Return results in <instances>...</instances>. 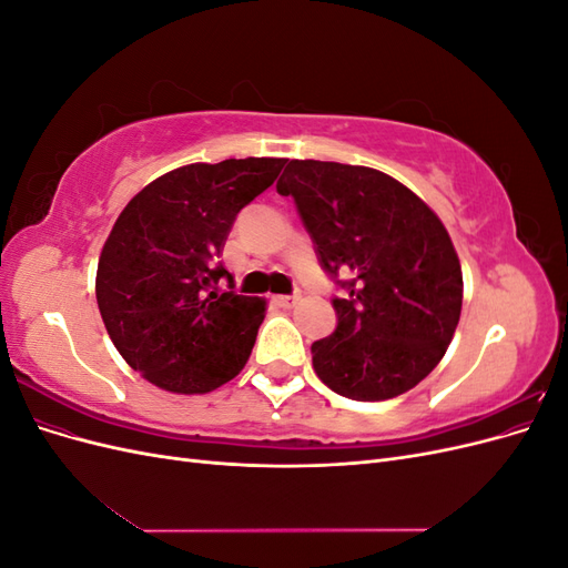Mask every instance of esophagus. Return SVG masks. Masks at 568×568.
<instances>
[{"instance_id":"esophagus-1","label":"esophagus","mask_w":568,"mask_h":568,"mask_svg":"<svg viewBox=\"0 0 568 568\" xmlns=\"http://www.w3.org/2000/svg\"><path fill=\"white\" fill-rule=\"evenodd\" d=\"M272 301H274V305H280V307H294L298 303V296H274Z\"/></svg>"}]
</instances>
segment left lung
I'll return each instance as SVG.
<instances>
[{"label":"left lung","mask_w":568,"mask_h":568,"mask_svg":"<svg viewBox=\"0 0 568 568\" xmlns=\"http://www.w3.org/2000/svg\"><path fill=\"white\" fill-rule=\"evenodd\" d=\"M317 261L346 294L313 367L343 398L374 403L415 388L448 351L462 313V267L438 215L379 170L291 161L277 182Z\"/></svg>","instance_id":"1"}]
</instances>
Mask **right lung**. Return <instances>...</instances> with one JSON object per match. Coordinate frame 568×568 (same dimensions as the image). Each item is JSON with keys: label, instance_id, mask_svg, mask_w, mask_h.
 <instances>
[{"label": "right lung", "instance_id": "add662e5", "mask_svg": "<svg viewBox=\"0 0 568 568\" xmlns=\"http://www.w3.org/2000/svg\"><path fill=\"white\" fill-rule=\"evenodd\" d=\"M286 159L194 163L146 184L118 215L97 267V303L118 353L146 382L209 393L244 369L265 301L217 288L239 211Z\"/></svg>", "mask_w": 568, "mask_h": 568}]
</instances>
